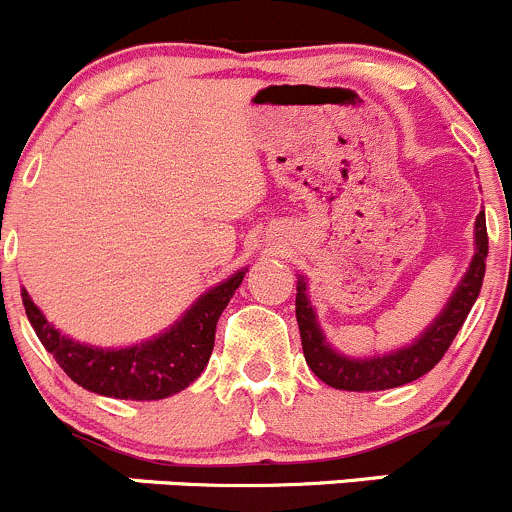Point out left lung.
<instances>
[{"instance_id": "obj_1", "label": "left lung", "mask_w": 512, "mask_h": 512, "mask_svg": "<svg viewBox=\"0 0 512 512\" xmlns=\"http://www.w3.org/2000/svg\"><path fill=\"white\" fill-rule=\"evenodd\" d=\"M485 258H488V231H485V214L480 211L475 219V254L465 271L463 281L448 298L443 311L435 316L421 338L403 346L393 353L371 358H348L343 353L333 351L331 343L323 336L321 326L316 321L311 301H308L306 278L298 276L296 283V321L301 331L303 356H306L308 368L338 391H386V388L406 386V383L418 381L426 376L430 368L445 356L453 338L458 336L460 326L468 318L475 298H478L480 286L485 276Z\"/></svg>"}]
</instances>
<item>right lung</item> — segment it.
I'll return each instance as SVG.
<instances>
[{"instance_id":"obj_1","label":"right lung","mask_w":512,"mask_h":512,"mask_svg":"<svg viewBox=\"0 0 512 512\" xmlns=\"http://www.w3.org/2000/svg\"><path fill=\"white\" fill-rule=\"evenodd\" d=\"M246 268L209 288L169 331L126 348H96L59 333L22 291L24 311L42 346L77 386L121 401H159L201 376L214 351L216 323L241 286Z\"/></svg>"}]
</instances>
